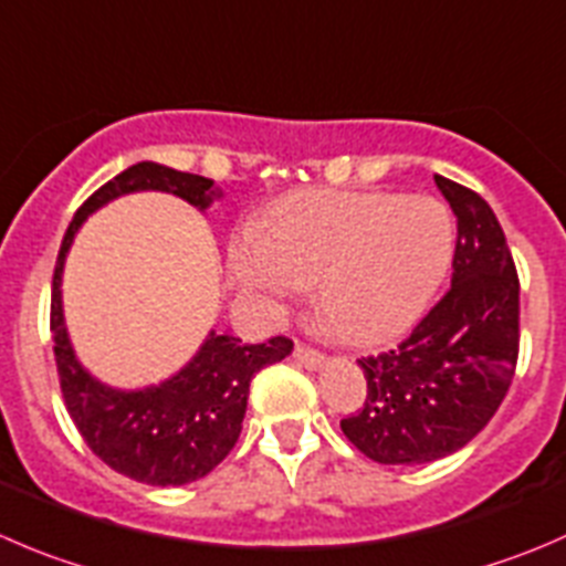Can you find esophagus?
Here are the masks:
<instances>
[{
    "label": "esophagus",
    "instance_id": "1",
    "mask_svg": "<svg viewBox=\"0 0 566 566\" xmlns=\"http://www.w3.org/2000/svg\"><path fill=\"white\" fill-rule=\"evenodd\" d=\"M293 356H295V359H298L304 367H321L323 359H326V356H323L321 350L310 348V345H304V343H295Z\"/></svg>",
    "mask_w": 566,
    "mask_h": 566
}]
</instances>
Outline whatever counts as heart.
Wrapping results in <instances>:
<instances>
[{"label":"heart","mask_w":566,"mask_h":566,"mask_svg":"<svg viewBox=\"0 0 566 566\" xmlns=\"http://www.w3.org/2000/svg\"><path fill=\"white\" fill-rule=\"evenodd\" d=\"M453 218L431 196L306 190L232 245L243 287L279 306L317 282V310L339 339L378 345L434 298L453 256Z\"/></svg>","instance_id":"heart-1"}]
</instances>
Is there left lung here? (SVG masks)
Returning a JSON list of instances; mask_svg holds the SVG:
<instances>
[{
	"instance_id": "1",
	"label": "left lung",
	"mask_w": 566,
	"mask_h": 566,
	"mask_svg": "<svg viewBox=\"0 0 566 566\" xmlns=\"http://www.w3.org/2000/svg\"><path fill=\"white\" fill-rule=\"evenodd\" d=\"M457 216L451 290L409 337L361 356L367 398L339 422L378 464H426L468 446L503 403L520 354V279L492 207L437 177Z\"/></svg>"
}]
</instances>
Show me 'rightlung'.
Here are the masks:
<instances>
[{
  "label": "right lung",
  "instance_id": "1",
  "mask_svg": "<svg viewBox=\"0 0 566 566\" xmlns=\"http://www.w3.org/2000/svg\"><path fill=\"white\" fill-rule=\"evenodd\" d=\"M210 188L212 179L157 163H137L87 196L65 229L54 265L49 328L65 409L85 446L115 473L140 484L182 486L212 473L238 442L254 373L282 361L293 350V339L273 337L260 345H245L232 334L212 332L193 361L171 381L140 392L109 389L82 370L65 334L60 306L65 251L82 221L115 196L166 190L205 210L210 205Z\"/></svg>",
  "mask_w": 566,
  "mask_h": 566
}]
</instances>
